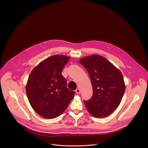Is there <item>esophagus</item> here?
Instances as JSON below:
<instances>
[{
    "instance_id": "34e87169",
    "label": "esophagus",
    "mask_w": 148,
    "mask_h": 148,
    "mask_svg": "<svg viewBox=\"0 0 148 148\" xmlns=\"http://www.w3.org/2000/svg\"><path fill=\"white\" fill-rule=\"evenodd\" d=\"M75 92L77 93V94H80V90L79 88H77L76 90H75Z\"/></svg>"
}]
</instances>
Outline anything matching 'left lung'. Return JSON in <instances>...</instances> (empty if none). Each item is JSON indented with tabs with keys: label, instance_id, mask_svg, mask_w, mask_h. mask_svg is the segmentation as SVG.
<instances>
[{
	"label": "left lung",
	"instance_id": "left-lung-1",
	"mask_svg": "<svg viewBox=\"0 0 148 148\" xmlns=\"http://www.w3.org/2000/svg\"><path fill=\"white\" fill-rule=\"evenodd\" d=\"M90 77L93 94L84 101L87 110L95 118L108 116L118 107L125 90L121 72L103 56L98 54L79 60Z\"/></svg>",
	"mask_w": 148,
	"mask_h": 148
}]
</instances>
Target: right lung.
Segmentation results:
<instances>
[{
    "label": "right lung",
    "mask_w": 148,
    "mask_h": 148,
    "mask_svg": "<svg viewBox=\"0 0 148 148\" xmlns=\"http://www.w3.org/2000/svg\"><path fill=\"white\" fill-rule=\"evenodd\" d=\"M70 57L56 55L38 64L31 71L26 84L29 103L39 115L45 119L60 115L74 97L75 92L66 87L62 75Z\"/></svg>",
    "instance_id": "right-lung-1"
}]
</instances>
